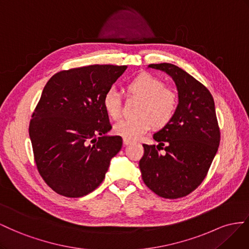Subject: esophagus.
I'll use <instances>...</instances> for the list:
<instances>
[{
  "label": "esophagus",
  "mask_w": 249,
  "mask_h": 249,
  "mask_svg": "<svg viewBox=\"0 0 249 249\" xmlns=\"http://www.w3.org/2000/svg\"><path fill=\"white\" fill-rule=\"evenodd\" d=\"M123 143H124V145H129V144H131V141L127 140V139H123Z\"/></svg>",
  "instance_id": "obj_1"
}]
</instances>
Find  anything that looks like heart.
Instances as JSON below:
<instances>
[{"mask_svg": "<svg viewBox=\"0 0 249 249\" xmlns=\"http://www.w3.org/2000/svg\"><path fill=\"white\" fill-rule=\"evenodd\" d=\"M129 96L142 98L137 115L133 119L120 121L113 127L118 136L129 141L140 139L143 134L155 127L166 126L171 121L178 106V95L172 89L166 87L160 78L149 73L136 76L126 84ZM103 107L107 116L118 120L122 112V97L115 89L106 90L103 96Z\"/></svg>", "mask_w": 249, "mask_h": 249, "instance_id": "b5f03b06", "label": "heart"}]
</instances>
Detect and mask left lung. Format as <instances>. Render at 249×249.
Returning a JSON list of instances; mask_svg holds the SVG:
<instances>
[{
  "label": "left lung",
  "mask_w": 249,
  "mask_h": 249,
  "mask_svg": "<svg viewBox=\"0 0 249 249\" xmlns=\"http://www.w3.org/2000/svg\"><path fill=\"white\" fill-rule=\"evenodd\" d=\"M166 72L178 90L173 119L153 134L159 145L144 144L140 169L146 186L156 195L176 199L203 181L220 143L215 103L210 90L186 71L171 63L149 65ZM160 150H165L160 155Z\"/></svg>",
  "instance_id": "left-lung-1"
}]
</instances>
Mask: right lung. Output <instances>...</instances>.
Returning a JSON list of instances; mask_svg holds the SVG:
<instances>
[{"label":"right lung","mask_w":249,"mask_h":249,"mask_svg":"<svg viewBox=\"0 0 249 249\" xmlns=\"http://www.w3.org/2000/svg\"><path fill=\"white\" fill-rule=\"evenodd\" d=\"M126 66L94 65L53 75L32 113L29 136L37 170L56 193L77 198L103 181L122 148L103 107L106 90Z\"/></svg>","instance_id":"obj_1"}]
</instances>
